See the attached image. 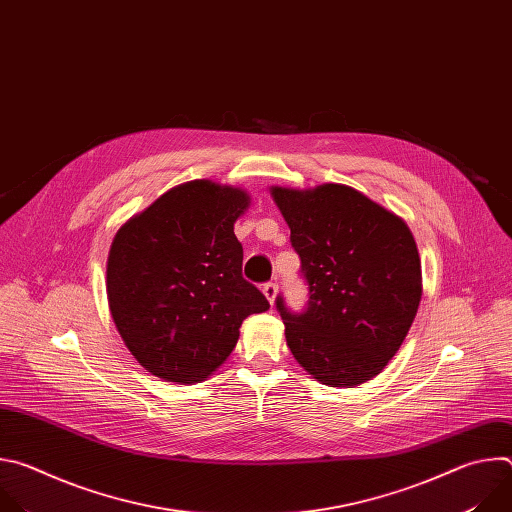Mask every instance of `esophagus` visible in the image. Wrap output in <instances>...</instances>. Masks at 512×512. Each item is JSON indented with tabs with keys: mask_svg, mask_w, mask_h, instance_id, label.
I'll return each instance as SVG.
<instances>
[{
	"mask_svg": "<svg viewBox=\"0 0 512 512\" xmlns=\"http://www.w3.org/2000/svg\"><path fill=\"white\" fill-rule=\"evenodd\" d=\"M263 294H265L267 302H269V304H273V302H275V296H277V285H275L273 281L265 283V285H263Z\"/></svg>",
	"mask_w": 512,
	"mask_h": 512,
	"instance_id": "esophagus-1",
	"label": "esophagus"
}]
</instances>
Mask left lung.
I'll return each mask as SVG.
<instances>
[{
    "label": "left lung",
    "instance_id": "obj_1",
    "mask_svg": "<svg viewBox=\"0 0 512 512\" xmlns=\"http://www.w3.org/2000/svg\"><path fill=\"white\" fill-rule=\"evenodd\" d=\"M310 289L308 308L275 306L302 367L330 387L375 379L403 344L419 302L421 261L403 218L344 184L273 186Z\"/></svg>",
    "mask_w": 512,
    "mask_h": 512
}]
</instances>
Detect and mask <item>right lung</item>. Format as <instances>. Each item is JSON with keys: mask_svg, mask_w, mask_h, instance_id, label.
Instances as JSON below:
<instances>
[{"mask_svg": "<svg viewBox=\"0 0 512 512\" xmlns=\"http://www.w3.org/2000/svg\"><path fill=\"white\" fill-rule=\"evenodd\" d=\"M245 190L192 180L162 194L117 231L107 259L113 322L152 375L192 385L229 358L239 328L269 310L243 273L235 223Z\"/></svg>", "mask_w": 512, "mask_h": 512, "instance_id": "add662e5", "label": "right lung"}]
</instances>
